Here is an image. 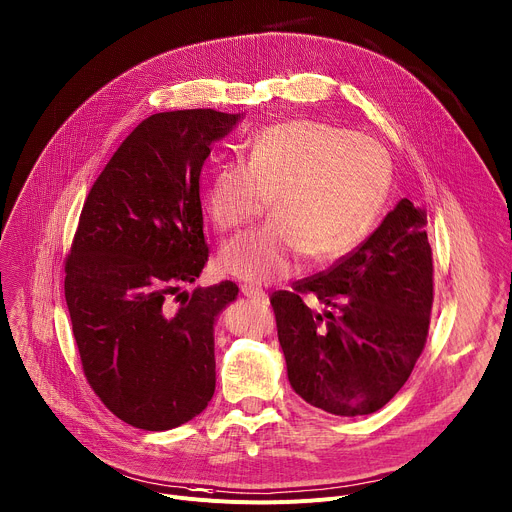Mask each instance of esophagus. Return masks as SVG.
Instances as JSON below:
<instances>
[{"label":"esophagus","mask_w":512,"mask_h":512,"mask_svg":"<svg viewBox=\"0 0 512 512\" xmlns=\"http://www.w3.org/2000/svg\"><path fill=\"white\" fill-rule=\"evenodd\" d=\"M241 292H243V296H247L249 300L261 302V304H267V294H265L261 288H257V286L245 284V286H241Z\"/></svg>","instance_id":"esophagus-1"}]
</instances>
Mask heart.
I'll list each match as a JSON object with an SVG mask.
<instances>
[{
	"label": "heart",
	"mask_w": 512,
	"mask_h": 512,
	"mask_svg": "<svg viewBox=\"0 0 512 512\" xmlns=\"http://www.w3.org/2000/svg\"><path fill=\"white\" fill-rule=\"evenodd\" d=\"M391 185L387 150L366 135L311 119L261 129L245 162L220 164L203 189L218 230L241 228L267 210L263 226L236 236L218 263L230 276L267 284L288 278L306 255L335 261L377 222Z\"/></svg>",
	"instance_id": "heart-1"
}]
</instances>
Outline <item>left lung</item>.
<instances>
[{
  "label": "left lung",
  "instance_id": "obj_1",
  "mask_svg": "<svg viewBox=\"0 0 512 512\" xmlns=\"http://www.w3.org/2000/svg\"><path fill=\"white\" fill-rule=\"evenodd\" d=\"M315 293L328 308L303 304ZM288 381L306 403L333 416L381 410L410 379L432 309L426 210L397 201L381 226L325 274L271 296Z\"/></svg>",
  "mask_w": 512,
  "mask_h": 512
}]
</instances>
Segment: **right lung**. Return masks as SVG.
Returning <instances> with one entry per match:
<instances>
[{
	"instance_id": "1",
	"label": "right lung",
	"mask_w": 512,
	"mask_h": 512,
	"mask_svg": "<svg viewBox=\"0 0 512 512\" xmlns=\"http://www.w3.org/2000/svg\"><path fill=\"white\" fill-rule=\"evenodd\" d=\"M241 119L214 109L148 117L86 197L65 261V302L90 387L135 428H177L214 395V325L238 286H183L210 255L203 160Z\"/></svg>"
}]
</instances>
